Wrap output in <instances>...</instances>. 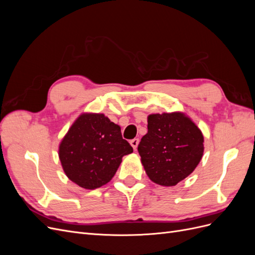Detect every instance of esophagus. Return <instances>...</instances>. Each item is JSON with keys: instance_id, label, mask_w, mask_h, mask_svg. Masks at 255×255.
Wrapping results in <instances>:
<instances>
[{"instance_id": "34e87169", "label": "esophagus", "mask_w": 255, "mask_h": 255, "mask_svg": "<svg viewBox=\"0 0 255 255\" xmlns=\"http://www.w3.org/2000/svg\"><path fill=\"white\" fill-rule=\"evenodd\" d=\"M129 143H130V145L133 146V149L136 150L138 143H139V139H138V138H134V139H132V140L129 141Z\"/></svg>"}]
</instances>
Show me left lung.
<instances>
[{"label": "left lung", "instance_id": "obj_1", "mask_svg": "<svg viewBox=\"0 0 255 255\" xmlns=\"http://www.w3.org/2000/svg\"><path fill=\"white\" fill-rule=\"evenodd\" d=\"M149 179L161 186H174L187 177L203 155V135L181 113L148 117V133L138 144Z\"/></svg>", "mask_w": 255, "mask_h": 255}]
</instances>
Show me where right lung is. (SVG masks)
Returning <instances> with one entry per match:
<instances>
[{
    "mask_svg": "<svg viewBox=\"0 0 255 255\" xmlns=\"http://www.w3.org/2000/svg\"><path fill=\"white\" fill-rule=\"evenodd\" d=\"M132 152L119 126L103 114H84L61 140L59 159L72 182L96 189L113 179L122 157Z\"/></svg>",
    "mask_w": 255,
    "mask_h": 255,
    "instance_id": "right-lung-1",
    "label": "right lung"
}]
</instances>
